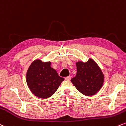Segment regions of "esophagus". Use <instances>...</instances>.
<instances>
[{
  "instance_id": "1",
  "label": "esophagus",
  "mask_w": 126,
  "mask_h": 126,
  "mask_svg": "<svg viewBox=\"0 0 126 126\" xmlns=\"http://www.w3.org/2000/svg\"><path fill=\"white\" fill-rule=\"evenodd\" d=\"M65 79H66V80H70L71 79V77L70 76H68V77H65Z\"/></svg>"
}]
</instances>
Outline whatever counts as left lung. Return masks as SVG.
Returning a JSON list of instances; mask_svg holds the SVG:
<instances>
[{"label": "left lung", "instance_id": "1", "mask_svg": "<svg viewBox=\"0 0 126 126\" xmlns=\"http://www.w3.org/2000/svg\"><path fill=\"white\" fill-rule=\"evenodd\" d=\"M76 76L71 81L79 92L87 96L94 95L101 89L104 75L97 63L90 58L86 63H76Z\"/></svg>", "mask_w": 126, "mask_h": 126}]
</instances>
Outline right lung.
Here are the masks:
<instances>
[{"mask_svg":"<svg viewBox=\"0 0 126 126\" xmlns=\"http://www.w3.org/2000/svg\"><path fill=\"white\" fill-rule=\"evenodd\" d=\"M64 78L51 67V62L40 60L32 62L26 73V82L31 91L37 97L47 98L55 93Z\"/></svg>","mask_w":126,"mask_h":126,"instance_id":"1","label":"right lung"}]
</instances>
